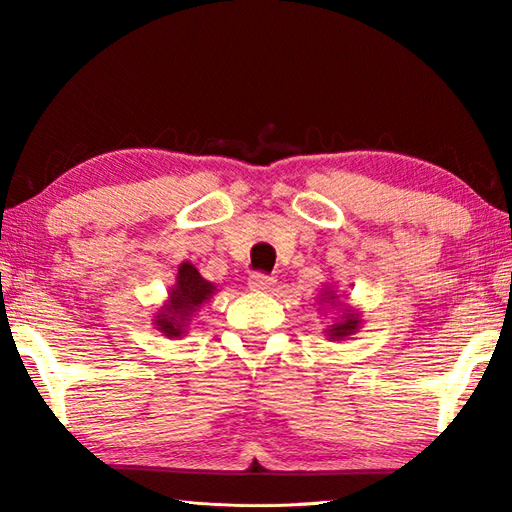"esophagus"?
I'll list each match as a JSON object with an SVG mask.
<instances>
[{
	"label": "esophagus",
	"instance_id": "esophagus-1",
	"mask_svg": "<svg viewBox=\"0 0 512 512\" xmlns=\"http://www.w3.org/2000/svg\"><path fill=\"white\" fill-rule=\"evenodd\" d=\"M273 286H275V279L264 275V273H253L248 277V288L255 292H268Z\"/></svg>",
	"mask_w": 512,
	"mask_h": 512
}]
</instances>
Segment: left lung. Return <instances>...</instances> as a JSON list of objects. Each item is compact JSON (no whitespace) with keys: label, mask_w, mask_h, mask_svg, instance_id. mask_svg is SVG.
I'll list each match as a JSON object with an SVG mask.
<instances>
[{"label":"left lung","mask_w":512,"mask_h":512,"mask_svg":"<svg viewBox=\"0 0 512 512\" xmlns=\"http://www.w3.org/2000/svg\"><path fill=\"white\" fill-rule=\"evenodd\" d=\"M323 303H330V306H341V317L336 319L330 328H328V336L334 341H341L347 339V336H352L358 328H361V312H356L354 308L345 306V303H339V295H336L334 290L325 288L323 295H321Z\"/></svg>","instance_id":"left-lung-1"}]
</instances>
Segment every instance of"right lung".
Wrapping results in <instances>:
<instances>
[{
	"mask_svg": "<svg viewBox=\"0 0 512 512\" xmlns=\"http://www.w3.org/2000/svg\"><path fill=\"white\" fill-rule=\"evenodd\" d=\"M213 292L215 286L198 273V268L189 262L180 264L176 284H173L169 292V299L154 317L156 330L169 336V339H178V336H182L184 330H187V323L191 321L193 312L198 310L206 299H211Z\"/></svg>",
	"mask_w": 512,
	"mask_h": 512,
	"instance_id": "obj_1",
	"label": "right lung"
}]
</instances>
